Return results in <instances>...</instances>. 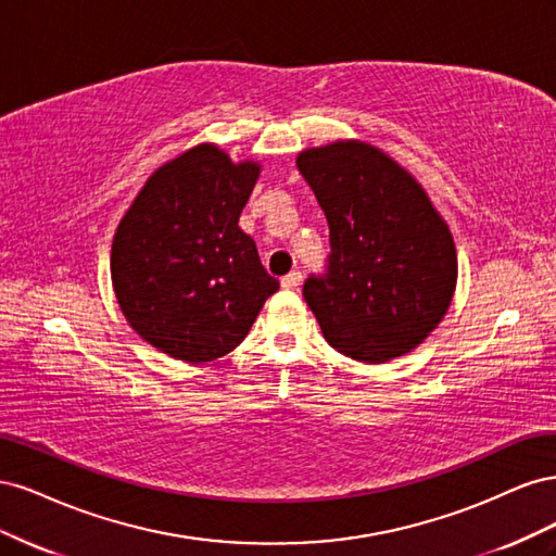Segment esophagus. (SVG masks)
Here are the masks:
<instances>
[{
    "mask_svg": "<svg viewBox=\"0 0 556 556\" xmlns=\"http://www.w3.org/2000/svg\"><path fill=\"white\" fill-rule=\"evenodd\" d=\"M280 285L285 290H296L301 285V271H290L288 276L280 278Z\"/></svg>",
    "mask_w": 556,
    "mask_h": 556,
    "instance_id": "34e87169",
    "label": "esophagus"
}]
</instances>
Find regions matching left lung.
Masks as SVG:
<instances>
[{"label": "left lung", "mask_w": 556, "mask_h": 556, "mask_svg": "<svg viewBox=\"0 0 556 556\" xmlns=\"http://www.w3.org/2000/svg\"><path fill=\"white\" fill-rule=\"evenodd\" d=\"M329 225L325 274L304 299L331 348L364 364L406 355L441 323L457 282L443 217L406 169L357 141L296 160Z\"/></svg>", "instance_id": "left-lung-1"}]
</instances>
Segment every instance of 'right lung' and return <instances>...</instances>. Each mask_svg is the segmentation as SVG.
<instances>
[{"label":"right lung","mask_w":556,"mask_h":556,"mask_svg":"<svg viewBox=\"0 0 556 556\" xmlns=\"http://www.w3.org/2000/svg\"><path fill=\"white\" fill-rule=\"evenodd\" d=\"M260 166L197 146L148 178L115 231L111 278L127 323L169 357L227 355L278 292L239 227Z\"/></svg>","instance_id":"right-lung-1"}]
</instances>
